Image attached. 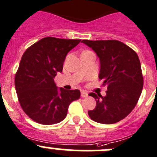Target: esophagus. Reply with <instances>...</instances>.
<instances>
[{"mask_svg":"<svg viewBox=\"0 0 157 157\" xmlns=\"http://www.w3.org/2000/svg\"><path fill=\"white\" fill-rule=\"evenodd\" d=\"M81 96L82 97L85 98V97H87L88 96V93L85 91H81Z\"/></svg>","mask_w":157,"mask_h":157,"instance_id":"1","label":"esophagus"}]
</instances>
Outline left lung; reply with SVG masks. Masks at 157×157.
Segmentation results:
<instances>
[{
  "label": "left lung",
  "mask_w": 157,
  "mask_h": 157,
  "mask_svg": "<svg viewBox=\"0 0 157 157\" xmlns=\"http://www.w3.org/2000/svg\"><path fill=\"white\" fill-rule=\"evenodd\" d=\"M99 58V78L106 86V96L90 93L96 102L88 112L92 120L102 124H114L128 116L137 105L144 86L138 55L118 40H82Z\"/></svg>",
  "instance_id": "1"
}]
</instances>
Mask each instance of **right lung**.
I'll list each match as a JSON object with an SVG mask.
<instances>
[{
  "label": "right lung",
  "mask_w": 157,
  "mask_h": 157,
  "mask_svg": "<svg viewBox=\"0 0 157 157\" xmlns=\"http://www.w3.org/2000/svg\"><path fill=\"white\" fill-rule=\"evenodd\" d=\"M80 41L45 37L29 47L22 56L15 75L16 91L21 108L36 122H61L70 104L80 98L78 90H58L54 78L62 72L66 55Z\"/></svg>",
  "instance_id": "1"
}]
</instances>
